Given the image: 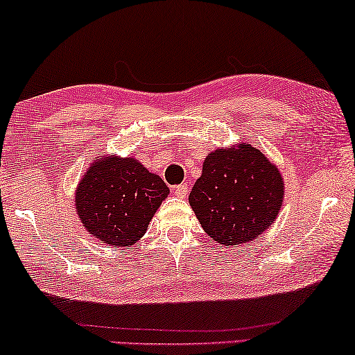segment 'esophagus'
I'll return each instance as SVG.
<instances>
[{
	"instance_id": "esophagus-1",
	"label": "esophagus",
	"mask_w": 355,
	"mask_h": 355,
	"mask_svg": "<svg viewBox=\"0 0 355 355\" xmlns=\"http://www.w3.org/2000/svg\"><path fill=\"white\" fill-rule=\"evenodd\" d=\"M187 191H189V184H187V182L179 184V186H176V187L173 189V192H174V194H176L178 197H186Z\"/></svg>"
}]
</instances>
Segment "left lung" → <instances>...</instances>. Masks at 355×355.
I'll use <instances>...</instances> for the list:
<instances>
[{
	"instance_id": "8db88e82",
	"label": "left lung",
	"mask_w": 355,
	"mask_h": 355,
	"mask_svg": "<svg viewBox=\"0 0 355 355\" xmlns=\"http://www.w3.org/2000/svg\"><path fill=\"white\" fill-rule=\"evenodd\" d=\"M284 196L279 168L254 146L239 144L207 155L189 204L210 238L239 246L270 228Z\"/></svg>"
}]
</instances>
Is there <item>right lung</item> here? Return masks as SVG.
Segmentation results:
<instances>
[{"label": "right lung", "instance_id": "right-lung-1", "mask_svg": "<svg viewBox=\"0 0 355 355\" xmlns=\"http://www.w3.org/2000/svg\"><path fill=\"white\" fill-rule=\"evenodd\" d=\"M169 187L140 161L98 156L83 174L75 209L86 232L107 246L130 248L148 230Z\"/></svg>", "mask_w": 355, "mask_h": 355}]
</instances>
